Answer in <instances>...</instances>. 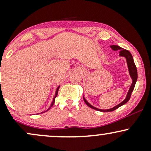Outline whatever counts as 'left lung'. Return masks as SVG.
<instances>
[{
  "label": "left lung",
  "mask_w": 151,
  "mask_h": 151,
  "mask_svg": "<svg viewBox=\"0 0 151 151\" xmlns=\"http://www.w3.org/2000/svg\"><path fill=\"white\" fill-rule=\"evenodd\" d=\"M110 47L114 51H117V50H119V56L120 57H124V58H126V62H127V65H128V70H129V72L130 74V77H131V79H132V84H131V86H130L129 91H128L127 95H126L125 99L123 101H121L120 104L116 106L113 107L111 109H99L98 108H96V107L93 106L92 105H91L86 100V99L84 98V95H83V99H84V101L86 103V104L89 106L90 108L95 109L96 111H102V112H110V111H113L116 110V109L119 108V107L121 106L124 105L125 104L127 103L129 101V100L130 99V97H131V95L132 91H133V89H134L135 85H136V83L137 81V78H138V73H137V69L136 65H135L134 61H133V56L131 55V52L128 50L123 49L122 47H119V45H111Z\"/></svg>",
  "instance_id": "obj_1"
}]
</instances>
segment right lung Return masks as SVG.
Segmentation results:
<instances>
[{
    "mask_svg": "<svg viewBox=\"0 0 151 151\" xmlns=\"http://www.w3.org/2000/svg\"><path fill=\"white\" fill-rule=\"evenodd\" d=\"M60 86H58V88H57V89H56V92H55V97H54V98H53L52 102L51 105H50V106L49 107V109H47V111L50 110V108H51V107H52V106H53V104H55V98H56V97H57V96H58V90H59V88H60ZM42 113H44V112H42V113H41V114H42Z\"/></svg>",
    "mask_w": 151,
    "mask_h": 151,
    "instance_id": "1",
    "label": "right lung"
}]
</instances>
